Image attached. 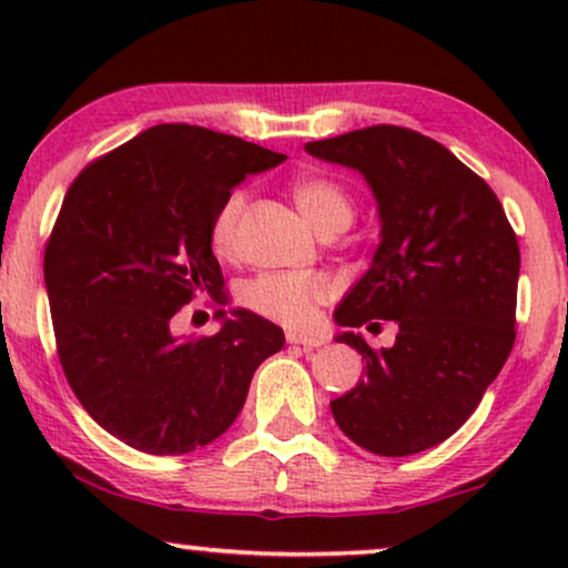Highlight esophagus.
<instances>
[{
    "instance_id": "34e87169",
    "label": "esophagus",
    "mask_w": 568,
    "mask_h": 568,
    "mask_svg": "<svg viewBox=\"0 0 568 568\" xmlns=\"http://www.w3.org/2000/svg\"><path fill=\"white\" fill-rule=\"evenodd\" d=\"M286 344H290V346H302V348H315V346L323 344V338L300 336V333H286Z\"/></svg>"
}]
</instances>
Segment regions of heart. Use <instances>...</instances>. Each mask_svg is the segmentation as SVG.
<instances>
[{
  "instance_id": "b5f03b06",
  "label": "heart",
  "mask_w": 568,
  "mask_h": 568,
  "mask_svg": "<svg viewBox=\"0 0 568 568\" xmlns=\"http://www.w3.org/2000/svg\"><path fill=\"white\" fill-rule=\"evenodd\" d=\"M300 212L323 237L338 235L354 220V196L344 183L328 175H305L292 183ZM247 204L245 191H232L212 220V245L220 255H235L240 220ZM333 286L323 274H261L240 286V305L286 328H307L315 323L317 307L328 302Z\"/></svg>"
}]
</instances>
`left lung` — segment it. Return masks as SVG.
<instances>
[{"instance_id": "8db88e82", "label": "left lung", "mask_w": 568, "mask_h": 568, "mask_svg": "<svg viewBox=\"0 0 568 568\" xmlns=\"http://www.w3.org/2000/svg\"><path fill=\"white\" fill-rule=\"evenodd\" d=\"M305 150L359 170L383 222L369 271L336 310L348 328L336 341L367 377L331 400L333 418L375 455L424 453L468 422L515 346L517 235L484 178L418 131L379 123ZM367 320L396 321L390 349L353 333Z\"/></svg>"}]
</instances>
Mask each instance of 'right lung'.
<instances>
[{
	"label": "right lung",
	"mask_w": 568,
	"mask_h": 568,
	"mask_svg": "<svg viewBox=\"0 0 568 568\" xmlns=\"http://www.w3.org/2000/svg\"><path fill=\"white\" fill-rule=\"evenodd\" d=\"M286 158L240 136L160 123L90 162L69 185L43 255L67 383L115 439L185 455L235 422L253 372L284 331L216 310L214 336L178 338L175 315L224 286L212 220L232 189Z\"/></svg>",
	"instance_id": "right-lung-1"
}]
</instances>
